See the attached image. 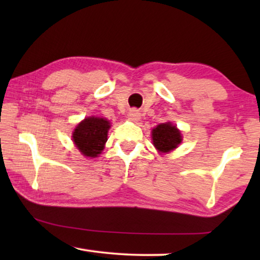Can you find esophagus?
Returning <instances> with one entry per match:
<instances>
[{"instance_id":"esophagus-1","label":"esophagus","mask_w":260,"mask_h":260,"mask_svg":"<svg viewBox=\"0 0 260 260\" xmlns=\"http://www.w3.org/2000/svg\"><path fill=\"white\" fill-rule=\"evenodd\" d=\"M127 116H128V119L132 120V121H138V120H140V118H141L140 112L138 111V110H135V109L131 110V111L128 112V114H127Z\"/></svg>"}]
</instances>
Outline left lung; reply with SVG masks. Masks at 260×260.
<instances>
[{
    "label": "left lung",
    "instance_id": "1",
    "mask_svg": "<svg viewBox=\"0 0 260 260\" xmlns=\"http://www.w3.org/2000/svg\"><path fill=\"white\" fill-rule=\"evenodd\" d=\"M152 143L160 153H167L174 150L182 142V135L177 126L171 122L157 125L151 132Z\"/></svg>",
    "mask_w": 260,
    "mask_h": 260
}]
</instances>
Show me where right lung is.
<instances>
[{"label": "right lung", "instance_id": "obj_1", "mask_svg": "<svg viewBox=\"0 0 260 260\" xmlns=\"http://www.w3.org/2000/svg\"><path fill=\"white\" fill-rule=\"evenodd\" d=\"M110 126V121L101 117H87L79 122L72 134L78 150L85 157H99L108 141Z\"/></svg>", "mask_w": 260, "mask_h": 260}]
</instances>
